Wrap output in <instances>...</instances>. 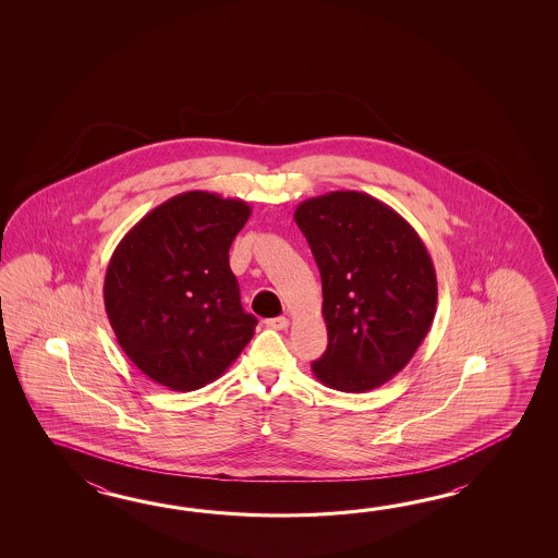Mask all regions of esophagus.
Here are the masks:
<instances>
[{
  "mask_svg": "<svg viewBox=\"0 0 558 558\" xmlns=\"http://www.w3.org/2000/svg\"><path fill=\"white\" fill-rule=\"evenodd\" d=\"M267 327H271L275 331H284L289 327V319L287 317H275V319H267Z\"/></svg>",
  "mask_w": 558,
  "mask_h": 558,
  "instance_id": "1",
  "label": "esophagus"
}]
</instances>
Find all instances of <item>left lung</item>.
<instances>
[{"label": "left lung", "instance_id": "obj_1", "mask_svg": "<svg viewBox=\"0 0 558 558\" xmlns=\"http://www.w3.org/2000/svg\"><path fill=\"white\" fill-rule=\"evenodd\" d=\"M323 284L329 344L313 375L325 387L365 392L413 359L437 311V275L425 243L389 205L361 191L299 203Z\"/></svg>", "mask_w": 558, "mask_h": 558}]
</instances>
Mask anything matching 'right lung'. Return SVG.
Instances as JSON below:
<instances>
[{
  "label": "right lung",
  "mask_w": 558,
  "mask_h": 558,
  "mask_svg": "<svg viewBox=\"0 0 558 558\" xmlns=\"http://www.w3.org/2000/svg\"><path fill=\"white\" fill-rule=\"evenodd\" d=\"M250 215L241 199L185 191L131 227L109 259L104 301L119 347L171 391L219 379L255 335L229 267Z\"/></svg>",
  "instance_id": "obj_1"
}]
</instances>
